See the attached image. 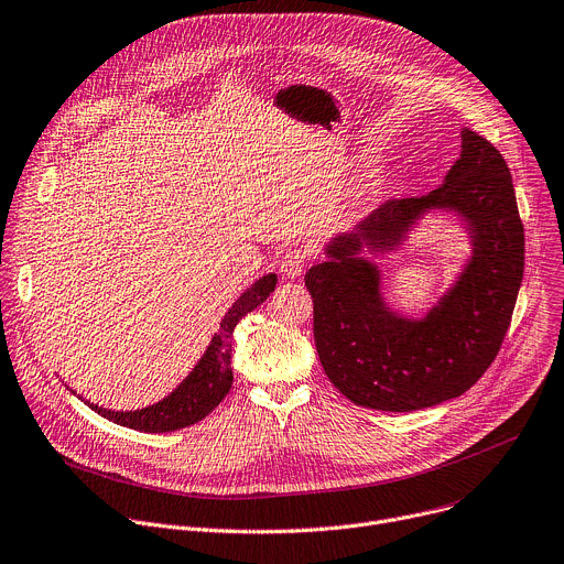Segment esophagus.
I'll use <instances>...</instances> for the list:
<instances>
[{"mask_svg":"<svg viewBox=\"0 0 564 564\" xmlns=\"http://www.w3.org/2000/svg\"><path fill=\"white\" fill-rule=\"evenodd\" d=\"M308 261H311V256H308V251H305L303 247L285 249L283 259H281V272L288 279H296V276L303 274V270H305V265H308Z\"/></svg>","mask_w":564,"mask_h":564,"instance_id":"obj_1","label":"esophagus"}]
</instances>
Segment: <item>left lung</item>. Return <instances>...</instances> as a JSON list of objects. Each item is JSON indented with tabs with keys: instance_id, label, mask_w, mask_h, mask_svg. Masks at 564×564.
Wrapping results in <instances>:
<instances>
[{
	"instance_id": "8db88e82",
	"label": "left lung",
	"mask_w": 564,
	"mask_h": 564,
	"mask_svg": "<svg viewBox=\"0 0 564 564\" xmlns=\"http://www.w3.org/2000/svg\"><path fill=\"white\" fill-rule=\"evenodd\" d=\"M430 208L469 223L474 259L425 321L386 308L379 271L359 259L394 246ZM328 261L305 272L315 305V346L335 389L382 412H416L466 393L492 365L524 276V225L501 152L460 130V158L421 197L389 199L352 234L330 240Z\"/></svg>"
}]
</instances>
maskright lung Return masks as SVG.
<instances>
[{"label": "right lung", "mask_w": 564, "mask_h": 564, "mask_svg": "<svg viewBox=\"0 0 564 564\" xmlns=\"http://www.w3.org/2000/svg\"><path fill=\"white\" fill-rule=\"evenodd\" d=\"M274 288L276 274H268L240 294V299L231 305L229 313L220 322V333L214 335L207 352L202 355V360L195 365L188 378L162 402L150 404L145 409H137V412H110V409H104L98 404H87L104 419L139 432H175L199 423L204 416H209L214 412L231 389V337L236 324L247 313L259 308V305L274 292Z\"/></svg>", "instance_id": "obj_1"}]
</instances>
